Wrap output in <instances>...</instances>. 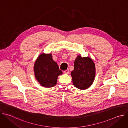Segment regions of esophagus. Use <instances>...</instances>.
Instances as JSON below:
<instances>
[{"mask_svg":"<svg viewBox=\"0 0 128 128\" xmlns=\"http://www.w3.org/2000/svg\"><path fill=\"white\" fill-rule=\"evenodd\" d=\"M64 73L65 74H68V73H69V69H67L66 70H65V71H64Z\"/></svg>","mask_w":128,"mask_h":128,"instance_id":"34e87169","label":"esophagus"}]
</instances>
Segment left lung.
I'll use <instances>...</instances> for the list:
<instances>
[{"label":"left lung","mask_w":128,"mask_h":128,"mask_svg":"<svg viewBox=\"0 0 128 128\" xmlns=\"http://www.w3.org/2000/svg\"><path fill=\"white\" fill-rule=\"evenodd\" d=\"M95 64L90 57L78 56L74 61V69L71 72L73 84L80 90L88 88L95 77Z\"/></svg>","instance_id":"8db88e82"}]
</instances>
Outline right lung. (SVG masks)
Masks as SVG:
<instances>
[{"mask_svg":"<svg viewBox=\"0 0 128 128\" xmlns=\"http://www.w3.org/2000/svg\"><path fill=\"white\" fill-rule=\"evenodd\" d=\"M35 77L42 86L51 88L56 86L58 77L62 74L51 54H42L34 65Z\"/></svg>","mask_w":128,"mask_h":128,"instance_id":"add662e5","label":"right lung"}]
</instances>
